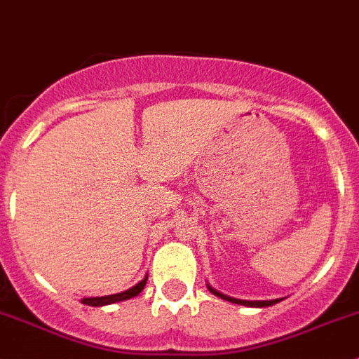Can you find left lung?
Wrapping results in <instances>:
<instances>
[{"mask_svg":"<svg viewBox=\"0 0 359 359\" xmlns=\"http://www.w3.org/2000/svg\"><path fill=\"white\" fill-rule=\"evenodd\" d=\"M206 288H208V290L212 292L213 295L220 297V299L227 300V302L240 304V306H247V307H269V306H274V304H278V302H281V300H283V297H281V299H273V300H243V299H234V297H229V295H226V293L215 290V288H213L210 283H206Z\"/></svg>","mask_w":359,"mask_h":359,"instance_id":"obj_1","label":"left lung"}]
</instances>
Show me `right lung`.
<instances>
[{"label":"right lung","mask_w":359,"mask_h":359,"mask_svg":"<svg viewBox=\"0 0 359 359\" xmlns=\"http://www.w3.org/2000/svg\"><path fill=\"white\" fill-rule=\"evenodd\" d=\"M147 283V274L135 285V287L128 288V290L121 292V293H114V295H106V297H88V299H83L81 302L86 304V306H92V307H102V306H109V304H116V302H121V300H128L132 297L139 295L140 292L144 290Z\"/></svg>","instance_id":"right-lung-1"}]
</instances>
